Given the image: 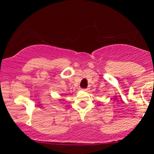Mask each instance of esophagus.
<instances>
[{"label":"esophagus","instance_id":"obj_1","mask_svg":"<svg viewBox=\"0 0 154 154\" xmlns=\"http://www.w3.org/2000/svg\"><path fill=\"white\" fill-rule=\"evenodd\" d=\"M82 91H88V88H85V89H82Z\"/></svg>","mask_w":154,"mask_h":154}]
</instances>
